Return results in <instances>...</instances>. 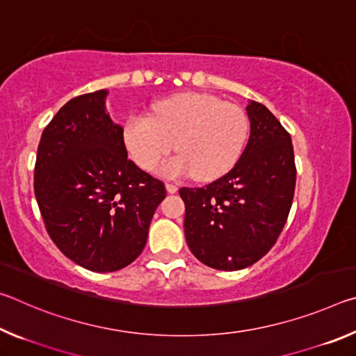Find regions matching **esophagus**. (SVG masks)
Listing matches in <instances>:
<instances>
[{"label":"esophagus","instance_id":"esophagus-1","mask_svg":"<svg viewBox=\"0 0 356 356\" xmlns=\"http://www.w3.org/2000/svg\"><path fill=\"white\" fill-rule=\"evenodd\" d=\"M179 188H177V185H174V184H166V191L168 193H171V195H172V193H176Z\"/></svg>","mask_w":356,"mask_h":356}]
</instances>
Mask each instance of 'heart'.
<instances>
[{
  "instance_id": "b5f03b06",
  "label": "heart",
  "mask_w": 356,
  "mask_h": 356,
  "mask_svg": "<svg viewBox=\"0 0 356 356\" xmlns=\"http://www.w3.org/2000/svg\"><path fill=\"white\" fill-rule=\"evenodd\" d=\"M248 129L240 106L210 94L184 92L154 104L152 116L131 114L122 135L130 156L144 171L155 170L176 146L179 155L160 166L161 174L212 180L237 163Z\"/></svg>"
}]
</instances>
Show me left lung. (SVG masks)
<instances>
[{"mask_svg":"<svg viewBox=\"0 0 356 356\" xmlns=\"http://www.w3.org/2000/svg\"><path fill=\"white\" fill-rule=\"evenodd\" d=\"M251 131L225 176L184 188L185 238L207 267L242 270L272 250L291 212L297 168L289 131L259 102L246 106Z\"/></svg>","mask_w":356,"mask_h":356,"instance_id":"8db88e82","label":"left lung"}]
</instances>
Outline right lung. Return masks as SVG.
Here are the masks:
<instances>
[{
  "label": "right lung",
  "mask_w": 356,
  "mask_h": 356,
  "mask_svg": "<svg viewBox=\"0 0 356 356\" xmlns=\"http://www.w3.org/2000/svg\"><path fill=\"white\" fill-rule=\"evenodd\" d=\"M106 91L69 100L44 129L34 195L48 236L64 256L106 273L146 246L166 188L129 160L124 129L105 111Z\"/></svg>",
  "instance_id": "1"
}]
</instances>
